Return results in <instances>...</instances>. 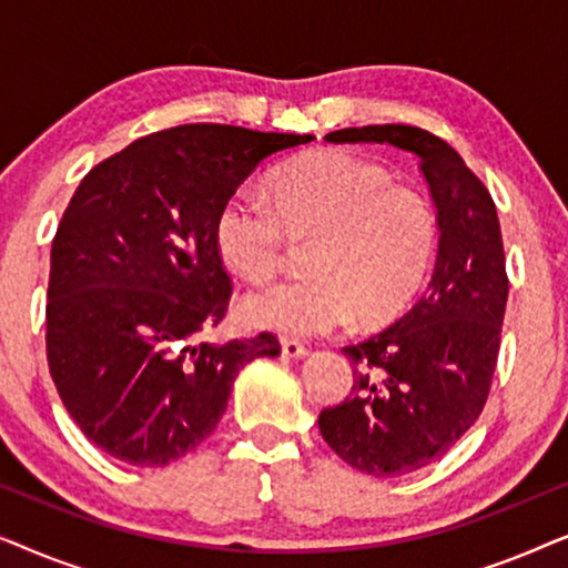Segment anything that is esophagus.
Here are the masks:
<instances>
[{"label": "esophagus", "instance_id": "esophagus-1", "mask_svg": "<svg viewBox=\"0 0 568 568\" xmlns=\"http://www.w3.org/2000/svg\"><path fill=\"white\" fill-rule=\"evenodd\" d=\"M282 354L284 356H305L307 346L300 344L297 338H282Z\"/></svg>", "mask_w": 568, "mask_h": 568}]
</instances>
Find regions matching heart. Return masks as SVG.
<instances>
[{"label": "heart", "mask_w": 568, "mask_h": 568, "mask_svg": "<svg viewBox=\"0 0 568 568\" xmlns=\"http://www.w3.org/2000/svg\"><path fill=\"white\" fill-rule=\"evenodd\" d=\"M290 237L315 240L313 276L255 286L240 310L263 328L317 336L354 315L364 325L398 315L432 266L437 220L387 170L328 150L286 165L274 178V201L235 191L214 222L222 261L247 278L274 274Z\"/></svg>", "instance_id": "obj_1"}]
</instances>
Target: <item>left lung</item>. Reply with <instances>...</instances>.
<instances>
[{
  "label": "left lung",
  "instance_id": "8db88e82",
  "mask_svg": "<svg viewBox=\"0 0 568 568\" xmlns=\"http://www.w3.org/2000/svg\"><path fill=\"white\" fill-rule=\"evenodd\" d=\"M331 144H390L418 158L439 224L426 292L377 336L344 346L354 387L317 426L352 468L395 478L442 460L478 422L499 356L509 278L491 193L445 139L385 126L341 129Z\"/></svg>",
  "mask_w": 568,
  "mask_h": 568
}]
</instances>
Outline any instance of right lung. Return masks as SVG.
Here are the masks:
<instances>
[{
  "label": "right lung",
  "mask_w": 568,
  "mask_h": 568,
  "mask_svg": "<svg viewBox=\"0 0 568 568\" xmlns=\"http://www.w3.org/2000/svg\"><path fill=\"white\" fill-rule=\"evenodd\" d=\"M310 134L185 123L131 142L77 185L51 245L45 356L84 437L162 468L216 429L237 372L274 333L206 344L232 278L214 243L224 201Z\"/></svg>",
  "instance_id": "1"
}]
</instances>
